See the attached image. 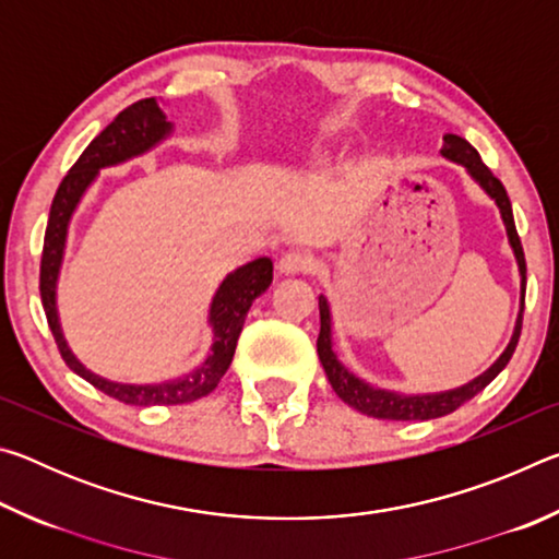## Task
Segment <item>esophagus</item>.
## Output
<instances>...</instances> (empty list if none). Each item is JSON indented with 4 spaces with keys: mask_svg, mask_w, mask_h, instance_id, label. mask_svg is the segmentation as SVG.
<instances>
[{
    "mask_svg": "<svg viewBox=\"0 0 559 559\" xmlns=\"http://www.w3.org/2000/svg\"><path fill=\"white\" fill-rule=\"evenodd\" d=\"M313 266V259L302 251H286L278 259V271L283 276H296V273H306Z\"/></svg>",
    "mask_w": 559,
    "mask_h": 559,
    "instance_id": "esophagus-1",
    "label": "esophagus"
}]
</instances>
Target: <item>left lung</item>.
Here are the masks:
<instances>
[{"instance_id": "8db88e82", "label": "left lung", "mask_w": 559, "mask_h": 559, "mask_svg": "<svg viewBox=\"0 0 559 559\" xmlns=\"http://www.w3.org/2000/svg\"><path fill=\"white\" fill-rule=\"evenodd\" d=\"M441 157H447L449 163H456V165L466 169L473 182L484 189V192L498 206L500 219H503V226H506L508 243H510V249H513L518 273H520V310H518V318H515V328H513V335H510V340H508L506 349L498 355L496 362L490 365L486 372L473 377L471 382L461 384V386H453V390H443V392L404 394V392L382 390V386H374L370 382L359 380V377L353 370H347V367L343 365V359L337 357V349H335L333 310H330L328 298L323 296V293H320V298H318V306H320V335H318L320 365H323V370L328 374V382H330V386H333L340 400L353 406V409L372 416V419L427 421V419H437V416L451 414L453 409H459L463 402H468L478 392H484L486 386L493 382L500 372H503L508 359L513 357V353H515L520 328H523L525 257H523V246H520L518 231H515L513 206H510L506 187L500 185V179H496L493 173H490V169L484 163H480V155L476 153V147H473L468 140L453 135V132H447V135H443Z\"/></svg>"}]
</instances>
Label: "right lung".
I'll return each instance as SVG.
<instances>
[{"label": "right lung", "instance_id": "right-lung-1", "mask_svg": "<svg viewBox=\"0 0 559 559\" xmlns=\"http://www.w3.org/2000/svg\"><path fill=\"white\" fill-rule=\"evenodd\" d=\"M175 122L167 120L165 110L159 108L157 98H145L132 103L130 108L118 112V118L83 150V155L75 159V165L63 177V182L56 189L49 226L44 236V257H41V302L46 310V320L53 333L56 345L61 349V357L71 370L91 382L96 390L106 392L108 396L126 404L135 406H153V404H187L197 402L216 390V384L229 370L236 343H239L243 320L249 316L251 302L261 293H266L273 281V263L271 259L261 257L253 259L243 266L226 273L219 286H216L210 313H206V325L212 330V343L206 349V357L200 365L185 374L173 377L163 382H116L108 377H100L79 357L73 355L69 340L63 335L61 316H59V278L66 259V243H69V229L73 214L83 202V197L96 182L100 169L126 165L130 159L147 155L150 150L163 145L167 138H173Z\"/></svg>", "mask_w": 559, "mask_h": 559}]
</instances>
